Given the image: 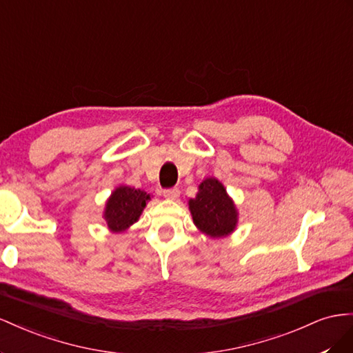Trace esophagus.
<instances>
[{
	"mask_svg": "<svg viewBox=\"0 0 353 353\" xmlns=\"http://www.w3.org/2000/svg\"><path fill=\"white\" fill-rule=\"evenodd\" d=\"M180 196V190L177 188H173V189H165L164 190V198L167 199H177Z\"/></svg>",
	"mask_w": 353,
	"mask_h": 353,
	"instance_id": "1",
	"label": "esophagus"
}]
</instances>
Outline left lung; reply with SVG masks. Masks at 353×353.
I'll list each match as a JSON object with an SVG mask.
<instances>
[{
	"mask_svg": "<svg viewBox=\"0 0 353 353\" xmlns=\"http://www.w3.org/2000/svg\"><path fill=\"white\" fill-rule=\"evenodd\" d=\"M189 210L195 226L211 238L230 235L238 223V210L232 198L214 177L201 182L196 196L189 199Z\"/></svg>",
	"mask_w": 353,
	"mask_h": 353,
	"instance_id": "obj_1",
	"label": "left lung"
}]
</instances>
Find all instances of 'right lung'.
<instances>
[{"label": "right lung", "instance_id": "1", "mask_svg": "<svg viewBox=\"0 0 353 353\" xmlns=\"http://www.w3.org/2000/svg\"><path fill=\"white\" fill-rule=\"evenodd\" d=\"M150 195L145 190L118 186L106 201L103 217L110 232L121 234L139 220Z\"/></svg>", "mask_w": 353, "mask_h": 353}]
</instances>
